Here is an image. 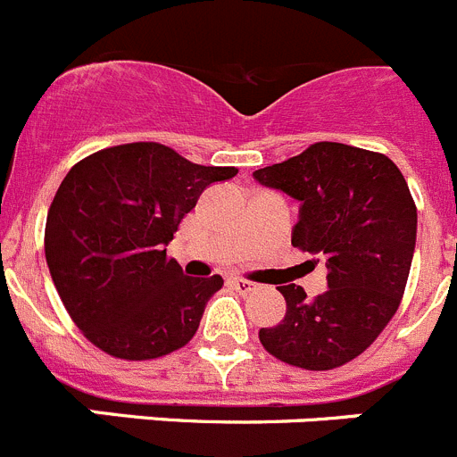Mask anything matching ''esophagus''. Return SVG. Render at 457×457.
<instances>
[{"label":"esophagus","mask_w":457,"mask_h":457,"mask_svg":"<svg viewBox=\"0 0 457 457\" xmlns=\"http://www.w3.org/2000/svg\"><path fill=\"white\" fill-rule=\"evenodd\" d=\"M231 286L237 290V293H242V295H249V293H253V290L258 288L253 281H249V278H242V277H233Z\"/></svg>","instance_id":"esophagus-1"}]
</instances>
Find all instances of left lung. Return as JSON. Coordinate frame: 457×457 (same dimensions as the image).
I'll return each instance as SVG.
<instances>
[{
    "instance_id": "obj_1",
    "label": "left lung",
    "mask_w": 457,
    "mask_h": 457,
    "mask_svg": "<svg viewBox=\"0 0 457 457\" xmlns=\"http://www.w3.org/2000/svg\"><path fill=\"white\" fill-rule=\"evenodd\" d=\"M253 179L300 201L290 242L325 263L329 286L313 300L302 286H278L286 316L258 338L297 369L348 364L389 325L410 277L417 205L401 169L382 153L318 141Z\"/></svg>"
}]
</instances>
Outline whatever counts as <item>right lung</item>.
I'll return each instance as SVG.
<instances>
[{
  "instance_id": "1",
  "label": "right lung",
  "mask_w": 457,
  "mask_h": 457,
  "mask_svg": "<svg viewBox=\"0 0 457 457\" xmlns=\"http://www.w3.org/2000/svg\"><path fill=\"white\" fill-rule=\"evenodd\" d=\"M236 173L155 141L103 148L66 173L47 210L46 258L63 306L96 348L146 361L192 341L224 278L187 277L164 247L201 192Z\"/></svg>"
}]
</instances>
